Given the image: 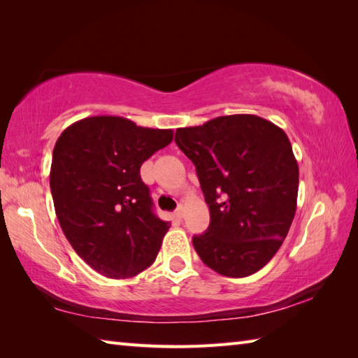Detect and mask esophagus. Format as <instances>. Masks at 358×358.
<instances>
[{"instance_id":"obj_1","label":"esophagus","mask_w":358,"mask_h":358,"mask_svg":"<svg viewBox=\"0 0 358 358\" xmlns=\"http://www.w3.org/2000/svg\"><path fill=\"white\" fill-rule=\"evenodd\" d=\"M175 217H177L178 220H181V218H183L185 217V208L183 206H181V204H180V206L177 208V210H175V214H173Z\"/></svg>"}]
</instances>
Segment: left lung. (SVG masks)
I'll list each match as a JSON object with an SVG mask.
<instances>
[{
	"instance_id": "left-lung-1",
	"label": "left lung",
	"mask_w": 358,
	"mask_h": 358,
	"mask_svg": "<svg viewBox=\"0 0 358 358\" xmlns=\"http://www.w3.org/2000/svg\"><path fill=\"white\" fill-rule=\"evenodd\" d=\"M175 143L195 164L210 223L192 243L224 277L252 275L286 238L296 209L299 164L283 129L249 113L180 127Z\"/></svg>"
}]
</instances>
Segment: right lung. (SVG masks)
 Instances as JSON below:
<instances>
[{"mask_svg":"<svg viewBox=\"0 0 358 358\" xmlns=\"http://www.w3.org/2000/svg\"><path fill=\"white\" fill-rule=\"evenodd\" d=\"M173 138L172 129L136 126L123 117H87L55 143L50 191L73 250L109 278H129L155 262L171 224L152 208L140 167Z\"/></svg>","mask_w":358,"mask_h":358,"instance_id":"obj_1","label":"right lung"}]
</instances>
